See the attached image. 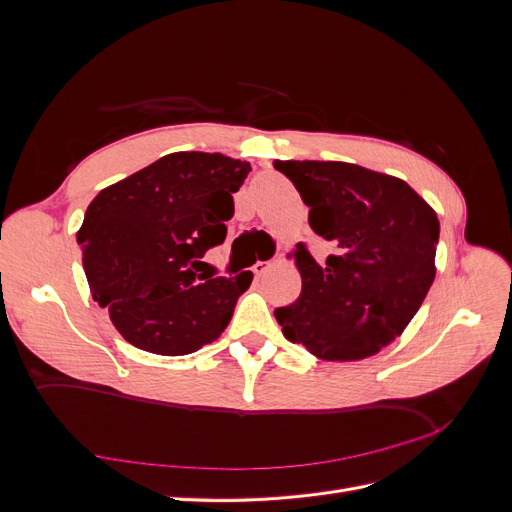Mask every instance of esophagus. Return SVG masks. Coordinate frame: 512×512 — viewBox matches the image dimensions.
<instances>
[{"instance_id":"esophagus-1","label":"esophagus","mask_w":512,"mask_h":512,"mask_svg":"<svg viewBox=\"0 0 512 512\" xmlns=\"http://www.w3.org/2000/svg\"><path fill=\"white\" fill-rule=\"evenodd\" d=\"M273 269V260H258L256 265L252 267V271L256 273V275H265L267 271H271Z\"/></svg>"}]
</instances>
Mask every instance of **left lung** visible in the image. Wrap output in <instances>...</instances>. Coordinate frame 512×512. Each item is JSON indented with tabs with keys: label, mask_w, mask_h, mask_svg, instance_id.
Returning a JSON list of instances; mask_svg holds the SVG:
<instances>
[{
	"label": "left lung",
	"mask_w": 512,
	"mask_h": 512,
	"mask_svg": "<svg viewBox=\"0 0 512 512\" xmlns=\"http://www.w3.org/2000/svg\"><path fill=\"white\" fill-rule=\"evenodd\" d=\"M337 254L299 243V299L275 309L282 333L324 361H359L408 327L436 277L438 215L406 181L346 162L275 160Z\"/></svg>",
	"instance_id": "obj_1"
}]
</instances>
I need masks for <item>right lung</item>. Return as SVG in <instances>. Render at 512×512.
<instances>
[{"label": "right lung", "instance_id": "1", "mask_svg": "<svg viewBox=\"0 0 512 512\" xmlns=\"http://www.w3.org/2000/svg\"><path fill=\"white\" fill-rule=\"evenodd\" d=\"M250 170L222 153H168L91 200L76 241L91 297L126 342L181 356L228 327L252 271L200 274V258L224 243Z\"/></svg>", "mask_w": 512, "mask_h": 512}]
</instances>
